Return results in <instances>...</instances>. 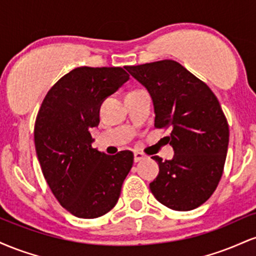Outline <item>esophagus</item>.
<instances>
[{
	"label": "esophagus",
	"mask_w": 256,
	"mask_h": 256,
	"mask_svg": "<svg viewBox=\"0 0 256 256\" xmlns=\"http://www.w3.org/2000/svg\"><path fill=\"white\" fill-rule=\"evenodd\" d=\"M146 158V155L140 152H134V162H138V161Z\"/></svg>",
	"instance_id": "esophagus-1"
}]
</instances>
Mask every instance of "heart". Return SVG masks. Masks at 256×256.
<instances>
[{
  "mask_svg": "<svg viewBox=\"0 0 256 256\" xmlns=\"http://www.w3.org/2000/svg\"><path fill=\"white\" fill-rule=\"evenodd\" d=\"M131 92H132V91H131Z\"/></svg>",
  "mask_w": 256,
  "mask_h": 256,
  "instance_id": "1",
  "label": "heart"
}]
</instances>
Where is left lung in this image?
Returning <instances> with one entry per match:
<instances>
[{
	"mask_svg": "<svg viewBox=\"0 0 256 256\" xmlns=\"http://www.w3.org/2000/svg\"><path fill=\"white\" fill-rule=\"evenodd\" d=\"M150 94L156 128H171L172 160L158 161L160 172L149 184L160 204L185 212L212 196L222 179L228 146V124L218 98L204 82L173 60L126 66Z\"/></svg>",
	"mask_w": 256,
	"mask_h": 256,
	"instance_id": "obj_1",
	"label": "left lung"
}]
</instances>
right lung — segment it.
Segmentation results:
<instances>
[{"instance_id":"1","label":"right lung","mask_w":256,"mask_h":256,"mask_svg":"<svg viewBox=\"0 0 256 256\" xmlns=\"http://www.w3.org/2000/svg\"><path fill=\"white\" fill-rule=\"evenodd\" d=\"M130 76L122 67H78L46 92L34 122L38 161L52 195L74 216L94 219L118 202L134 152L107 155L91 146L100 106Z\"/></svg>"}]
</instances>
